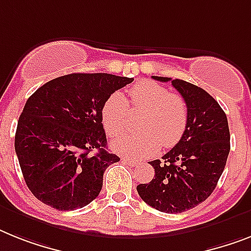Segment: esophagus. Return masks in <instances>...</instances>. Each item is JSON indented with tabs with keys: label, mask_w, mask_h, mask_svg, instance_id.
<instances>
[{
	"label": "esophagus",
	"mask_w": 251,
	"mask_h": 251,
	"mask_svg": "<svg viewBox=\"0 0 251 251\" xmlns=\"http://www.w3.org/2000/svg\"><path fill=\"white\" fill-rule=\"evenodd\" d=\"M122 161H123L124 164L129 165V167H134V165L138 164L137 160H134V159H129V158H123L122 159Z\"/></svg>",
	"instance_id": "esophagus-1"
}]
</instances>
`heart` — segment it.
<instances>
[{
  "mask_svg": "<svg viewBox=\"0 0 251 251\" xmlns=\"http://www.w3.org/2000/svg\"><path fill=\"white\" fill-rule=\"evenodd\" d=\"M129 101L121 92H114L103 102L102 124L110 137L127 129L129 109L141 113L138 133L122 136L113 141L111 148L118 154L144 159L160 148L171 149L179 142L187 129L188 106L181 95L171 93L167 87L142 80L128 90ZM130 107L128 108L127 106Z\"/></svg>",
  "mask_w": 251,
  "mask_h": 251,
  "instance_id": "b5f03b06",
  "label": "heart"
}]
</instances>
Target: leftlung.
Instances as JSON below:
<instances>
[{
    "mask_svg": "<svg viewBox=\"0 0 251 251\" xmlns=\"http://www.w3.org/2000/svg\"><path fill=\"white\" fill-rule=\"evenodd\" d=\"M152 79L169 82L171 78ZM172 86L188 106L187 129L182 140L161 160L149 161L155 169L150 183H141L137 192L159 212H186L205 201L214 191L229 154V129L219 103L200 87L173 79Z\"/></svg>",
    "mask_w": 251,
    "mask_h": 251,
    "instance_id": "obj_1",
    "label": "left lung"
}]
</instances>
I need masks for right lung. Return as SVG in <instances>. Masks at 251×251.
Here are the masks:
<instances>
[{"label":"right lung","instance_id":"right-lung-1","mask_svg":"<svg viewBox=\"0 0 251 251\" xmlns=\"http://www.w3.org/2000/svg\"><path fill=\"white\" fill-rule=\"evenodd\" d=\"M132 82L107 73H73L50 80L26 100L15 151L26 186L39 201L75 210L99 196L103 172L121 160L106 151L103 102Z\"/></svg>","mask_w":251,"mask_h":251}]
</instances>
